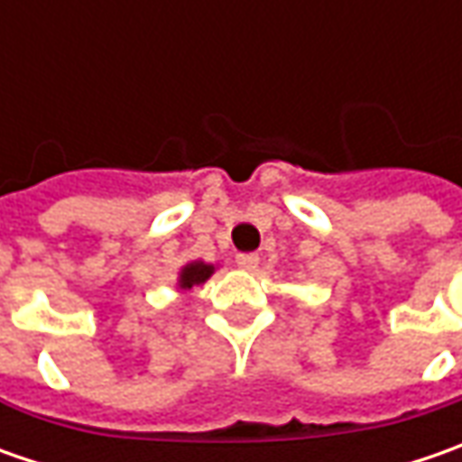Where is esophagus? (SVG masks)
<instances>
[{
	"mask_svg": "<svg viewBox=\"0 0 462 462\" xmlns=\"http://www.w3.org/2000/svg\"><path fill=\"white\" fill-rule=\"evenodd\" d=\"M236 264H239L241 270L252 273V270H257L259 254H239V257H236Z\"/></svg>",
	"mask_w": 462,
	"mask_h": 462,
	"instance_id": "34e87169",
	"label": "esophagus"
}]
</instances>
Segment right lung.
Wrapping results in <instances>:
<instances>
[{
    "label": "right lung",
    "mask_w": 462,
    "mask_h": 462,
    "mask_svg": "<svg viewBox=\"0 0 462 462\" xmlns=\"http://www.w3.org/2000/svg\"><path fill=\"white\" fill-rule=\"evenodd\" d=\"M213 275V267L203 264V262H195V264H187L180 275V288H192V285H200L208 277Z\"/></svg>",
    "instance_id": "add662e5"
}]
</instances>
